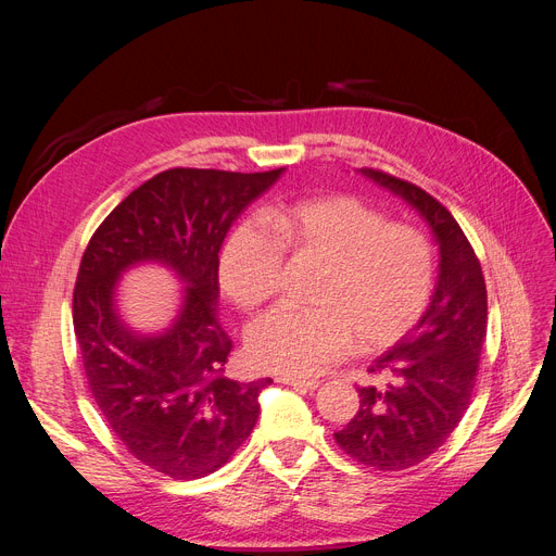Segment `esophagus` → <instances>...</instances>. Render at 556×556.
<instances>
[{"label": "esophagus", "instance_id": "34e87169", "mask_svg": "<svg viewBox=\"0 0 556 556\" xmlns=\"http://www.w3.org/2000/svg\"><path fill=\"white\" fill-rule=\"evenodd\" d=\"M279 383L283 386H290L295 390H317L319 388V381H315V378H295V376H279L277 378Z\"/></svg>", "mask_w": 556, "mask_h": 556}]
</instances>
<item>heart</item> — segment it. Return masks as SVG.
Listing matches in <instances>:
<instances>
[{"instance_id":"1","label":"heart","mask_w":556,"mask_h":556,"mask_svg":"<svg viewBox=\"0 0 556 556\" xmlns=\"http://www.w3.org/2000/svg\"><path fill=\"white\" fill-rule=\"evenodd\" d=\"M273 233L241 223L220 250V288L243 311L273 300L286 252L323 263L313 311L277 308L248 331L256 369L311 376L342 358L390 346L424 315L434 288V254L426 233L388 218L352 195L281 204L266 214Z\"/></svg>"}]
</instances>
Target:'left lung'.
I'll return each mask as SVG.
<instances>
[{"mask_svg":"<svg viewBox=\"0 0 556 556\" xmlns=\"http://www.w3.org/2000/svg\"><path fill=\"white\" fill-rule=\"evenodd\" d=\"M361 173L413 204L440 245V275L426 313L369 365L386 388H358L356 417L333 434L356 462L403 471L440 448L471 403L486 338V286L469 239L440 200L390 173Z\"/></svg>","mask_w":556,"mask_h":556,"instance_id":"1","label":"left lung"}]
</instances>
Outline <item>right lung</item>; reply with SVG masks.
I'll return each instance as SVG.
<instances>
[{"mask_svg":"<svg viewBox=\"0 0 556 556\" xmlns=\"http://www.w3.org/2000/svg\"><path fill=\"white\" fill-rule=\"evenodd\" d=\"M281 173L162 170L116 204L80 258L72 311L87 386L126 451L168 478L195 480L227 464L273 383L223 374L231 340L216 313L218 252L231 223ZM146 260L186 283L179 315L151 337L132 332L113 306L115 279Z\"/></svg>","mask_w":556,"mask_h":556,"instance_id":"1","label":"right lung"}]
</instances>
